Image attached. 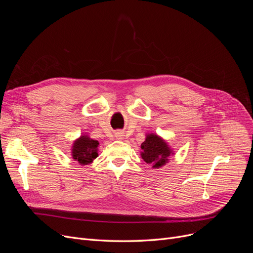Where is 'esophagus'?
Wrapping results in <instances>:
<instances>
[{"mask_svg":"<svg viewBox=\"0 0 253 253\" xmlns=\"http://www.w3.org/2000/svg\"><path fill=\"white\" fill-rule=\"evenodd\" d=\"M115 137H116V139H118V140H122L125 138V135H124V133H122L121 131H119V132H117L116 134H115Z\"/></svg>","mask_w":253,"mask_h":253,"instance_id":"1","label":"esophagus"}]
</instances>
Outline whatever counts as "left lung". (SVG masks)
Wrapping results in <instances>:
<instances>
[{"label": "left lung", "instance_id": "left-lung-1", "mask_svg": "<svg viewBox=\"0 0 253 253\" xmlns=\"http://www.w3.org/2000/svg\"><path fill=\"white\" fill-rule=\"evenodd\" d=\"M140 156L153 169H159L169 163V157L174 155L173 150L159 135L151 133L145 136L140 145Z\"/></svg>", "mask_w": 253, "mask_h": 253}]
</instances>
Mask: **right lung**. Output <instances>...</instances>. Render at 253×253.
Here are the masks:
<instances>
[{
  "instance_id": "obj_1",
  "label": "right lung",
  "mask_w": 253,
  "mask_h": 253,
  "mask_svg": "<svg viewBox=\"0 0 253 253\" xmlns=\"http://www.w3.org/2000/svg\"><path fill=\"white\" fill-rule=\"evenodd\" d=\"M98 140L90 138L86 134H83L74 141L71 149V155L79 165H89L98 157Z\"/></svg>"
}]
</instances>
